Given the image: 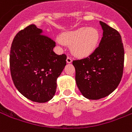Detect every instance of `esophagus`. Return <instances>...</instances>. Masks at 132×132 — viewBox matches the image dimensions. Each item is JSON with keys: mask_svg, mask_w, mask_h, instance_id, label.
Returning <instances> with one entry per match:
<instances>
[{"mask_svg": "<svg viewBox=\"0 0 132 132\" xmlns=\"http://www.w3.org/2000/svg\"><path fill=\"white\" fill-rule=\"evenodd\" d=\"M66 62L68 63H70L72 62V59L71 58V57H69V56H68L67 57V59H66Z\"/></svg>", "mask_w": 132, "mask_h": 132, "instance_id": "1", "label": "esophagus"}]
</instances>
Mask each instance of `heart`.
I'll list each match as a JSON object with an SVG mask.
<instances>
[{
  "label": "heart",
  "mask_w": 132,
  "mask_h": 132,
  "mask_svg": "<svg viewBox=\"0 0 132 132\" xmlns=\"http://www.w3.org/2000/svg\"><path fill=\"white\" fill-rule=\"evenodd\" d=\"M99 39V32L92 27H80L61 35L62 43L71 46L72 53L80 58L88 56L93 53L98 46Z\"/></svg>",
  "instance_id": "b5f03b06"
}]
</instances>
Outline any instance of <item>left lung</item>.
<instances>
[{
	"label": "left lung",
	"mask_w": 132,
	"mask_h": 132,
	"mask_svg": "<svg viewBox=\"0 0 132 132\" xmlns=\"http://www.w3.org/2000/svg\"><path fill=\"white\" fill-rule=\"evenodd\" d=\"M99 23L103 37L98 47L88 57L73 61L79 90L92 100L112 93L123 73L125 51L120 34L103 21Z\"/></svg>",
	"instance_id": "left-lung-1"
}]
</instances>
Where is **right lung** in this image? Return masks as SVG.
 <instances>
[{
  "instance_id": "right-lung-1",
  "label": "right lung",
  "mask_w": 132,
  "mask_h": 132,
  "mask_svg": "<svg viewBox=\"0 0 132 132\" xmlns=\"http://www.w3.org/2000/svg\"><path fill=\"white\" fill-rule=\"evenodd\" d=\"M55 42L31 24L17 33L10 54L12 79L19 92L34 102L51 100L56 80L66 65V55L54 52Z\"/></svg>"
}]
</instances>
